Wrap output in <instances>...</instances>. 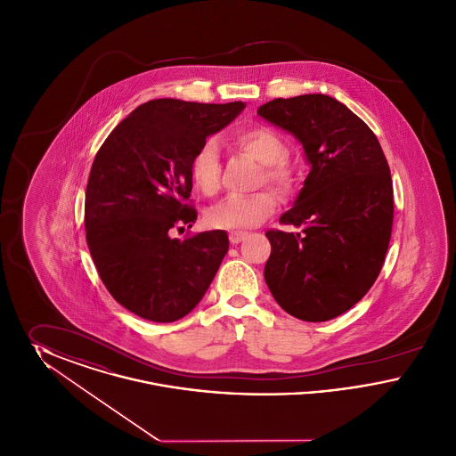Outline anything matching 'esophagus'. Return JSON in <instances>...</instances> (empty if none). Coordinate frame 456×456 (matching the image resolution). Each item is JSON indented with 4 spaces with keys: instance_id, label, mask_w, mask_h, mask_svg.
<instances>
[{
    "instance_id": "1",
    "label": "esophagus",
    "mask_w": 456,
    "mask_h": 456,
    "mask_svg": "<svg viewBox=\"0 0 456 456\" xmlns=\"http://www.w3.org/2000/svg\"><path fill=\"white\" fill-rule=\"evenodd\" d=\"M246 238H248V232H244V231H234V232L229 234V240H231L232 244H238L242 239Z\"/></svg>"
}]
</instances>
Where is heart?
<instances>
[{
  "mask_svg": "<svg viewBox=\"0 0 456 456\" xmlns=\"http://www.w3.org/2000/svg\"><path fill=\"white\" fill-rule=\"evenodd\" d=\"M240 151L263 164L260 183H268L279 195L289 196L296 188V173L285 159L282 136L266 126H255L234 136ZM191 179L203 195H216L220 188V152L214 138H207L191 159ZM277 208V198L270 190L251 195H231L208 210L207 222L217 229H246L258 225Z\"/></svg>",
  "mask_w": 456,
  "mask_h": 456,
  "instance_id": "obj_1",
  "label": "heart"
}]
</instances>
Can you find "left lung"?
<instances>
[{
  "instance_id": "obj_1",
  "label": "left lung",
  "mask_w": 456,
  "mask_h": 456,
  "mask_svg": "<svg viewBox=\"0 0 456 456\" xmlns=\"http://www.w3.org/2000/svg\"><path fill=\"white\" fill-rule=\"evenodd\" d=\"M258 114L292 133L311 164L281 217L301 231L266 232L265 282L294 318L333 320L368 294L385 263L393 225L387 157L368 125L325 94L273 99Z\"/></svg>"
}]
</instances>
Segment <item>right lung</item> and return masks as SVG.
<instances>
[{
	"instance_id": "1",
	"label": "right lung",
	"mask_w": 456,
	"mask_h": 456,
	"mask_svg": "<svg viewBox=\"0 0 456 456\" xmlns=\"http://www.w3.org/2000/svg\"><path fill=\"white\" fill-rule=\"evenodd\" d=\"M244 102L155 99L110 131L86 191V238L109 294L136 316L173 323L201 301L229 249L225 231L175 239L195 224L188 203L198 147Z\"/></svg>"
}]
</instances>
